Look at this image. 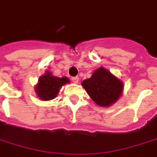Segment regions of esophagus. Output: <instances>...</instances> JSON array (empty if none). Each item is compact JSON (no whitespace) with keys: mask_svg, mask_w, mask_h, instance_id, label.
Masks as SVG:
<instances>
[{"mask_svg":"<svg viewBox=\"0 0 157 157\" xmlns=\"http://www.w3.org/2000/svg\"><path fill=\"white\" fill-rule=\"evenodd\" d=\"M72 82H73L74 83H78L79 78L78 77H73V78H72Z\"/></svg>","mask_w":157,"mask_h":157,"instance_id":"1","label":"esophagus"}]
</instances>
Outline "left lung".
Wrapping results in <instances>:
<instances>
[{
	"label": "left lung",
	"instance_id": "obj_1",
	"mask_svg": "<svg viewBox=\"0 0 157 157\" xmlns=\"http://www.w3.org/2000/svg\"><path fill=\"white\" fill-rule=\"evenodd\" d=\"M90 98L99 106H110L120 98L124 82L103 67L96 69L90 78L82 82Z\"/></svg>",
	"mask_w": 157,
	"mask_h": 157
}]
</instances>
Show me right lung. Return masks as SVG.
I'll return each instance as SVG.
<instances>
[{"instance_id":"right-lung-1","label":"right lung","mask_w":157,"mask_h":157,"mask_svg":"<svg viewBox=\"0 0 157 157\" xmlns=\"http://www.w3.org/2000/svg\"><path fill=\"white\" fill-rule=\"evenodd\" d=\"M69 82L67 77H57L53 75L51 72L46 70L45 74L38 79V82L34 86V90L41 100L48 101L57 97L60 88Z\"/></svg>"}]
</instances>
